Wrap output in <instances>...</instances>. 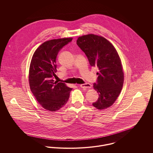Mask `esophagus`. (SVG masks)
I'll list each match as a JSON object with an SVG mask.
<instances>
[{
    "mask_svg": "<svg viewBox=\"0 0 153 153\" xmlns=\"http://www.w3.org/2000/svg\"><path fill=\"white\" fill-rule=\"evenodd\" d=\"M80 87L83 88V89H87V88H90L92 87L91 84H89V83H85V84H81L80 85Z\"/></svg>",
    "mask_w": 153,
    "mask_h": 153,
    "instance_id": "esophagus-1",
    "label": "esophagus"
}]
</instances>
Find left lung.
Listing matches in <instances>:
<instances>
[{"label":"left lung","instance_id":"left-lung-1","mask_svg":"<svg viewBox=\"0 0 153 153\" xmlns=\"http://www.w3.org/2000/svg\"><path fill=\"white\" fill-rule=\"evenodd\" d=\"M76 44L91 66L99 69L97 82L93 86L99 97L92 105L100 110L107 109L115 102L123 87L124 71L119 55L112 44L101 36L83 35L78 38Z\"/></svg>","mask_w":153,"mask_h":153}]
</instances>
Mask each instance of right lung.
I'll use <instances>...</instances> for the list:
<instances>
[{
	"mask_svg": "<svg viewBox=\"0 0 153 153\" xmlns=\"http://www.w3.org/2000/svg\"><path fill=\"white\" fill-rule=\"evenodd\" d=\"M72 38L55 39L41 44L35 51L30 64V89L41 105L49 111H56L65 105L72 89L65 83L55 82L56 56L59 50Z\"/></svg>",
	"mask_w": 153,
	"mask_h": 153,
	"instance_id": "obj_1",
	"label": "right lung"
}]
</instances>
